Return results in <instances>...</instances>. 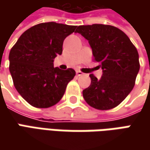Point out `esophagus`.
Instances as JSON below:
<instances>
[{
	"instance_id": "34e87169",
	"label": "esophagus",
	"mask_w": 150,
	"mask_h": 150,
	"mask_svg": "<svg viewBox=\"0 0 150 150\" xmlns=\"http://www.w3.org/2000/svg\"><path fill=\"white\" fill-rule=\"evenodd\" d=\"M76 72H77V75H78V76H83V73L81 72V71H77Z\"/></svg>"
}]
</instances>
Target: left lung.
Wrapping results in <instances>:
<instances>
[{"label":"left lung","instance_id":"8db88e82","mask_svg":"<svg viewBox=\"0 0 150 150\" xmlns=\"http://www.w3.org/2000/svg\"><path fill=\"white\" fill-rule=\"evenodd\" d=\"M88 41L103 75L90 74L91 84L83 91L88 104L99 110L117 107L134 88L139 71V53L129 37L115 26L93 24L78 26L76 32Z\"/></svg>","mask_w":150,"mask_h":150}]
</instances>
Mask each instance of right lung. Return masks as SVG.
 <instances>
[{"instance_id": "add662e5", "label": "right lung", "mask_w": 150, "mask_h": 150, "mask_svg": "<svg viewBox=\"0 0 150 150\" xmlns=\"http://www.w3.org/2000/svg\"><path fill=\"white\" fill-rule=\"evenodd\" d=\"M77 26L45 22L26 30L9 54V70L16 89L32 106L46 108L57 103L67 83L74 78L72 68L61 70L53 61L62 52L64 39Z\"/></svg>"}]
</instances>
